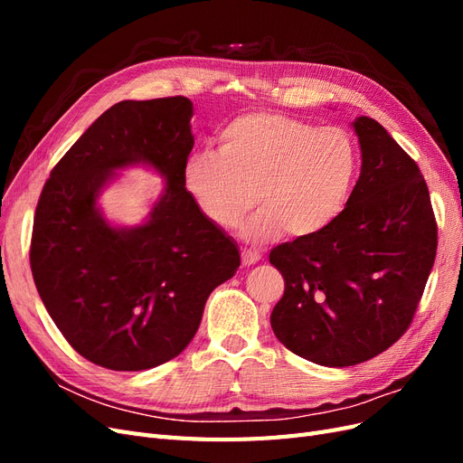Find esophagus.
<instances>
[{"instance_id": "esophagus-1", "label": "esophagus", "mask_w": 463, "mask_h": 463, "mask_svg": "<svg viewBox=\"0 0 463 463\" xmlns=\"http://www.w3.org/2000/svg\"><path fill=\"white\" fill-rule=\"evenodd\" d=\"M260 260V255L257 253V250H250V249H243L241 250V262L243 266H250Z\"/></svg>"}]
</instances>
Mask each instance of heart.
Listing matches in <instances>:
<instances>
[{
    "label": "heart",
    "mask_w": 463,
    "mask_h": 463,
    "mask_svg": "<svg viewBox=\"0 0 463 463\" xmlns=\"http://www.w3.org/2000/svg\"><path fill=\"white\" fill-rule=\"evenodd\" d=\"M355 174L357 148L345 129L249 111L222 129L218 152H193L181 177L218 228H237L257 203L260 210L243 237L266 243L282 232L305 240L326 230L342 213Z\"/></svg>",
    "instance_id": "b5f03b06"
}]
</instances>
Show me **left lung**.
<instances>
[{"label": "left lung", "instance_id": "1", "mask_svg": "<svg viewBox=\"0 0 463 463\" xmlns=\"http://www.w3.org/2000/svg\"><path fill=\"white\" fill-rule=\"evenodd\" d=\"M361 175L326 230L270 250L286 289L270 325L325 367L383 354L410 328L437 257V220L419 165L381 123H354Z\"/></svg>", "mask_w": 463, "mask_h": 463}]
</instances>
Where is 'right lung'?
<instances>
[{"label": "right lung", "instance_id": "right-lung-1", "mask_svg": "<svg viewBox=\"0 0 463 463\" xmlns=\"http://www.w3.org/2000/svg\"><path fill=\"white\" fill-rule=\"evenodd\" d=\"M185 96L123 100L53 167L34 214L31 269L40 299L77 354L111 371H145L179 355L214 288L240 269V249L184 185L193 150ZM165 179L141 227L118 229L97 206L123 166Z\"/></svg>", "mask_w": 463, "mask_h": 463}]
</instances>
